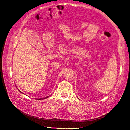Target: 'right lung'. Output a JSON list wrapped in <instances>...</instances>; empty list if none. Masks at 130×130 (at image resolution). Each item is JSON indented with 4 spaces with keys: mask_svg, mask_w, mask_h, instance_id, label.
<instances>
[{
    "mask_svg": "<svg viewBox=\"0 0 130 130\" xmlns=\"http://www.w3.org/2000/svg\"><path fill=\"white\" fill-rule=\"evenodd\" d=\"M20 92H21V91H20ZM48 97H45V98H41V99H39V100H40V99H44L47 98H48Z\"/></svg>",
    "mask_w": 130,
    "mask_h": 130,
    "instance_id": "1",
    "label": "right lung"
}]
</instances>
